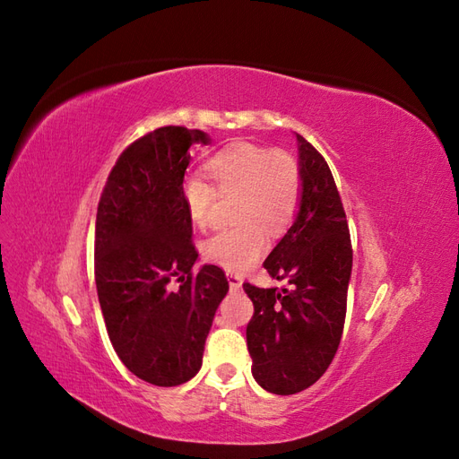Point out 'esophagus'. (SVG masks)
I'll list each match as a JSON object with an SVG mask.
<instances>
[{"label":"esophagus","mask_w":459,"mask_h":459,"mask_svg":"<svg viewBox=\"0 0 459 459\" xmlns=\"http://www.w3.org/2000/svg\"><path fill=\"white\" fill-rule=\"evenodd\" d=\"M226 277H228V283H230V287H231L233 290H238V289L243 285V277H241L239 273L228 272V273H226Z\"/></svg>","instance_id":"obj_1"}]
</instances>
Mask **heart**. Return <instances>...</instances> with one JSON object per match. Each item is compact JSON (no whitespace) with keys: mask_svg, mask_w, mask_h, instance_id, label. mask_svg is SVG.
Here are the masks:
<instances>
[{"mask_svg":"<svg viewBox=\"0 0 459 459\" xmlns=\"http://www.w3.org/2000/svg\"><path fill=\"white\" fill-rule=\"evenodd\" d=\"M212 184L191 174L182 184V201L191 221L211 224L220 197H231L235 228L203 243V256L228 272H245L266 251V233H281L293 221L302 197L299 160L285 151L239 142L221 149L206 164Z\"/></svg>","mask_w":459,"mask_h":459,"instance_id":"b5f03b06","label":"heart"}]
</instances>
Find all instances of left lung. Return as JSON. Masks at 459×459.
Segmentation results:
<instances>
[{
  "label": "left lung",
  "mask_w": 459,
  "mask_h": 459,
  "mask_svg": "<svg viewBox=\"0 0 459 459\" xmlns=\"http://www.w3.org/2000/svg\"><path fill=\"white\" fill-rule=\"evenodd\" d=\"M302 197L285 238L264 268L285 289L243 283L255 304L247 346L256 383L273 394L314 385L335 358L346 317L352 272L349 221L325 159L297 134Z\"/></svg>",
  "instance_id": "left-lung-1"
}]
</instances>
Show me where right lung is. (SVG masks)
Here are the masks:
<instances>
[{
    "mask_svg": "<svg viewBox=\"0 0 459 459\" xmlns=\"http://www.w3.org/2000/svg\"><path fill=\"white\" fill-rule=\"evenodd\" d=\"M199 142L206 134L184 126L142 135L120 152L97 204L95 285L108 339L135 377L157 386L195 377L230 289L212 264L193 273L199 253L182 184Z\"/></svg>",
    "mask_w": 459,
    "mask_h": 459,
    "instance_id": "add662e5",
    "label": "right lung"
}]
</instances>
